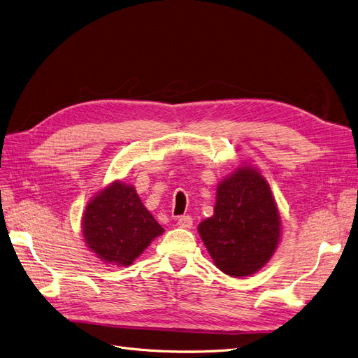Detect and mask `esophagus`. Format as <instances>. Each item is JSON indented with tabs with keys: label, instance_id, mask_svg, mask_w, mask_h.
Segmentation results:
<instances>
[{
	"label": "esophagus",
	"instance_id": "34e87169",
	"mask_svg": "<svg viewBox=\"0 0 358 358\" xmlns=\"http://www.w3.org/2000/svg\"><path fill=\"white\" fill-rule=\"evenodd\" d=\"M178 227L180 228H192L193 225V217L190 215H182L178 217Z\"/></svg>",
	"mask_w": 358,
	"mask_h": 358
}]
</instances>
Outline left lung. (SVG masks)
<instances>
[{"label": "left lung", "mask_w": 358, "mask_h": 358, "mask_svg": "<svg viewBox=\"0 0 358 358\" xmlns=\"http://www.w3.org/2000/svg\"><path fill=\"white\" fill-rule=\"evenodd\" d=\"M217 269L240 278L256 273L275 253L281 220L271 187L253 166H241L216 189L213 215L199 224Z\"/></svg>", "instance_id": "left-lung-1"}]
</instances>
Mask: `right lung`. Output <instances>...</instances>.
Masks as SVG:
<instances>
[{"mask_svg":"<svg viewBox=\"0 0 358 358\" xmlns=\"http://www.w3.org/2000/svg\"><path fill=\"white\" fill-rule=\"evenodd\" d=\"M87 247L105 263L129 266L164 232L133 185L114 181L93 197L83 213Z\"/></svg>","mask_w":358,"mask_h":358,"instance_id":"1","label":"right lung"}]
</instances>
